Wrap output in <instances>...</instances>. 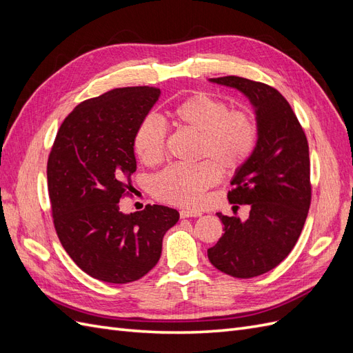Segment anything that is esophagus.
Here are the masks:
<instances>
[{
  "instance_id": "obj_1",
  "label": "esophagus",
  "mask_w": 353,
  "mask_h": 353,
  "mask_svg": "<svg viewBox=\"0 0 353 353\" xmlns=\"http://www.w3.org/2000/svg\"><path fill=\"white\" fill-rule=\"evenodd\" d=\"M179 216L183 219H185V218H199V216H201V213L194 212V210H181Z\"/></svg>"
}]
</instances>
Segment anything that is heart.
<instances>
[{
	"mask_svg": "<svg viewBox=\"0 0 353 353\" xmlns=\"http://www.w3.org/2000/svg\"><path fill=\"white\" fill-rule=\"evenodd\" d=\"M178 130L197 135L193 166H169L153 181L154 194L183 208H197L206 191L221 178V170L232 174L252 157L258 144V122L249 109H231L225 100L209 92H194L169 110ZM165 128L148 114L134 134V150L145 165H156L165 154Z\"/></svg>",
	"mask_w": 353,
	"mask_h": 353,
	"instance_id": "obj_1",
	"label": "heart"
}]
</instances>
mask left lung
Instances as JSON below:
<instances>
[{
    "mask_svg": "<svg viewBox=\"0 0 353 353\" xmlns=\"http://www.w3.org/2000/svg\"><path fill=\"white\" fill-rule=\"evenodd\" d=\"M209 81L241 91L258 122V144L228 191L232 205L250 206L249 218L240 221L216 213L223 234L208 249L216 270L252 279L283 262L301 236L312 193L309 145L290 104L275 88L240 77Z\"/></svg>",
    "mask_w": 353,
    "mask_h": 353,
    "instance_id": "1",
    "label": "left lung"
}]
</instances>
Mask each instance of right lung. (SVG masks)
Here are the masks:
<instances>
[{
	"label": "right lung",
	"instance_id": "1",
	"mask_svg": "<svg viewBox=\"0 0 353 353\" xmlns=\"http://www.w3.org/2000/svg\"><path fill=\"white\" fill-rule=\"evenodd\" d=\"M154 87L116 88L85 100L63 121L47 163L52 222L79 268L100 281L140 280L159 262L179 213L160 205L125 215L137 169L134 134L159 100Z\"/></svg>",
	"mask_w": 353,
	"mask_h": 353
}]
</instances>
